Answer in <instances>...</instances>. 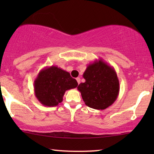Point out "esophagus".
Returning a JSON list of instances; mask_svg holds the SVG:
<instances>
[{"label":"esophagus","mask_w":154,"mask_h":154,"mask_svg":"<svg viewBox=\"0 0 154 154\" xmlns=\"http://www.w3.org/2000/svg\"><path fill=\"white\" fill-rule=\"evenodd\" d=\"M76 81H77L78 83H79V84H80V83H81V79H80V78H77Z\"/></svg>","instance_id":"esophagus-1"}]
</instances>
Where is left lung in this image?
<instances>
[{"label":"left lung","instance_id":"left-lung-1","mask_svg":"<svg viewBox=\"0 0 154 154\" xmlns=\"http://www.w3.org/2000/svg\"><path fill=\"white\" fill-rule=\"evenodd\" d=\"M83 76L85 81L77 88L88 106L103 110L116 100L120 85L113 66L100 59L88 65Z\"/></svg>","mask_w":154,"mask_h":154}]
</instances>
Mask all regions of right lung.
<instances>
[{
    "label": "right lung",
    "mask_w": 154,
    "mask_h": 154,
    "mask_svg": "<svg viewBox=\"0 0 154 154\" xmlns=\"http://www.w3.org/2000/svg\"><path fill=\"white\" fill-rule=\"evenodd\" d=\"M77 86L76 80L70 73L57 66L41 69L33 83L35 97L46 106H57L65 92Z\"/></svg>",
    "instance_id": "right-lung-1"
}]
</instances>
